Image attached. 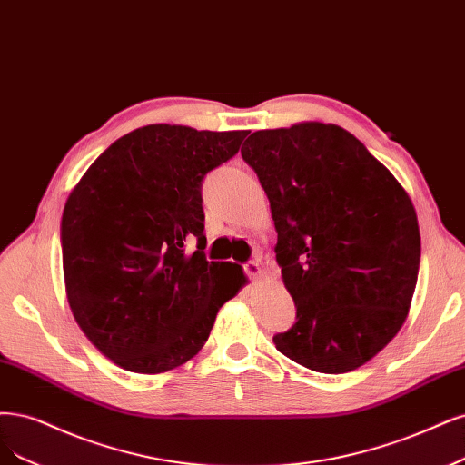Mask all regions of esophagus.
Instances as JSON below:
<instances>
[{"label": "esophagus", "mask_w": 465, "mask_h": 465, "mask_svg": "<svg viewBox=\"0 0 465 465\" xmlns=\"http://www.w3.org/2000/svg\"><path fill=\"white\" fill-rule=\"evenodd\" d=\"M244 269H246V273H248V277H250L252 281H260V279H262V275H263L262 262H258V260L248 262V263L244 265Z\"/></svg>", "instance_id": "obj_1"}]
</instances>
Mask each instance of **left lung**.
Segmentation results:
<instances>
[{
  "mask_svg": "<svg viewBox=\"0 0 465 465\" xmlns=\"http://www.w3.org/2000/svg\"><path fill=\"white\" fill-rule=\"evenodd\" d=\"M277 229L296 323L275 346L312 371H354L404 325L421 238L404 186L339 124L255 131L242 146Z\"/></svg>",
  "mask_w": 465,
  "mask_h": 465,
  "instance_id": "1",
  "label": "left lung"
}]
</instances>
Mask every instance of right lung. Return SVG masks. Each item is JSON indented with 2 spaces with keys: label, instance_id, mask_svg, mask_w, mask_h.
<instances>
[{
  "label": "right lung",
  "instance_id": "right-lung-1",
  "mask_svg": "<svg viewBox=\"0 0 465 465\" xmlns=\"http://www.w3.org/2000/svg\"><path fill=\"white\" fill-rule=\"evenodd\" d=\"M248 131L148 124L95 159L61 219L63 277L74 322L126 371L157 375L194 358L219 308L248 282L205 262L200 186ZM196 239L199 248L188 251Z\"/></svg>",
  "mask_w": 465,
  "mask_h": 465
}]
</instances>
